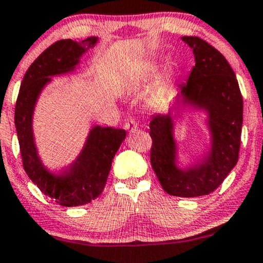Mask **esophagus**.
<instances>
[{
    "instance_id": "esophagus-1",
    "label": "esophagus",
    "mask_w": 263,
    "mask_h": 263,
    "mask_svg": "<svg viewBox=\"0 0 263 263\" xmlns=\"http://www.w3.org/2000/svg\"><path fill=\"white\" fill-rule=\"evenodd\" d=\"M125 128L127 129L128 132H134L135 129H137V123H136L135 120H128L125 123Z\"/></svg>"
}]
</instances>
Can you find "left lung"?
Instances as JSON below:
<instances>
[{
  "mask_svg": "<svg viewBox=\"0 0 263 263\" xmlns=\"http://www.w3.org/2000/svg\"><path fill=\"white\" fill-rule=\"evenodd\" d=\"M182 40L194 50L196 63L176 101L208 112L211 152L197 165L180 169L172 116L156 114L149 122L151 164L167 194L198 197L213 192L238 163L243 105L236 76L222 53L198 36Z\"/></svg>",
  "mask_w": 263,
  "mask_h": 263,
  "instance_id": "obj_1",
  "label": "left lung"
}]
</instances>
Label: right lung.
<instances>
[{"label": "right lung", "instance_id": "right-lung-1", "mask_svg": "<svg viewBox=\"0 0 263 263\" xmlns=\"http://www.w3.org/2000/svg\"><path fill=\"white\" fill-rule=\"evenodd\" d=\"M97 41L96 36L81 43L66 39L47 47L25 72L15 101L14 125L25 173L44 195L63 207L89 203L103 192L114 157L126 138V131L96 126L90 129L76 162L67 169L52 174L37 156L31 119L37 97L51 81L50 77L73 71L85 50L93 47Z\"/></svg>", "mask_w": 263, "mask_h": 263}]
</instances>
